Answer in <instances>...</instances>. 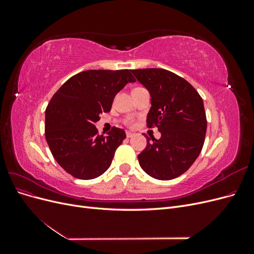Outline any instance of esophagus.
Returning <instances> with one entry per match:
<instances>
[{
	"instance_id": "1",
	"label": "esophagus",
	"mask_w": 254,
	"mask_h": 254,
	"mask_svg": "<svg viewBox=\"0 0 254 254\" xmlns=\"http://www.w3.org/2000/svg\"><path fill=\"white\" fill-rule=\"evenodd\" d=\"M133 135H134L133 132H130V131H127V132H126V136H127V137H132Z\"/></svg>"
}]
</instances>
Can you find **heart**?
<instances>
[{
  "mask_svg": "<svg viewBox=\"0 0 254 254\" xmlns=\"http://www.w3.org/2000/svg\"><path fill=\"white\" fill-rule=\"evenodd\" d=\"M134 120L133 119H127V120H125V124L127 125V126H130V127H132V126H134Z\"/></svg>",
  "mask_w": 254,
  "mask_h": 254,
  "instance_id": "obj_1",
  "label": "heart"
}]
</instances>
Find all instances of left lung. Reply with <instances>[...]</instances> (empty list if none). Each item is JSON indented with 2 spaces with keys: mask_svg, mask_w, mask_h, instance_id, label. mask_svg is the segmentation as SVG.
Segmentation results:
<instances>
[{
  "mask_svg": "<svg viewBox=\"0 0 254 254\" xmlns=\"http://www.w3.org/2000/svg\"><path fill=\"white\" fill-rule=\"evenodd\" d=\"M131 72L151 96L146 124L161 132L152 142L145 135L147 145L137 156L140 166L152 178L175 179L189 170L202 149L206 132L202 98L188 80L164 68Z\"/></svg>",
  "mask_w": 254,
  "mask_h": 254,
  "instance_id": "left-lung-1",
  "label": "left lung"
}]
</instances>
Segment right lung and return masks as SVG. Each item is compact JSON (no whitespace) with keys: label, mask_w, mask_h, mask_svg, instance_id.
Here are the masks:
<instances>
[{"label":"right lung","mask_w":254,"mask_h":254,"mask_svg":"<svg viewBox=\"0 0 254 254\" xmlns=\"http://www.w3.org/2000/svg\"><path fill=\"white\" fill-rule=\"evenodd\" d=\"M134 81L130 70H89L72 76L53 95L45 110V139L67 174L90 180L110 167L126 133L113 127L99 135L94 124L111 110L118 92Z\"/></svg>","instance_id":"right-lung-1"}]
</instances>
